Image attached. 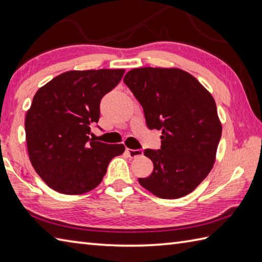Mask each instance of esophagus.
Segmentation results:
<instances>
[{"label":"esophagus","instance_id":"obj_1","mask_svg":"<svg viewBox=\"0 0 262 262\" xmlns=\"http://www.w3.org/2000/svg\"><path fill=\"white\" fill-rule=\"evenodd\" d=\"M126 151H127L128 154H129V157L133 158V159L140 158V157H142V155H143V151H142V149H130V148H126Z\"/></svg>","mask_w":262,"mask_h":262}]
</instances>
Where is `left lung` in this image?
Returning <instances> with one entry per match:
<instances>
[{
	"label": "left lung",
	"mask_w": 262,
	"mask_h": 262,
	"mask_svg": "<svg viewBox=\"0 0 262 262\" xmlns=\"http://www.w3.org/2000/svg\"><path fill=\"white\" fill-rule=\"evenodd\" d=\"M125 84L142 104L149 129L162 130L161 149H145L154 169L138 182L155 196L177 199L213 169L222 124L215 100L196 77L177 68L130 70Z\"/></svg>",
	"instance_id": "8db88e82"
}]
</instances>
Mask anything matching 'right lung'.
Returning a JSON list of instances; mask_svg holds the SVG:
<instances>
[{"mask_svg": "<svg viewBox=\"0 0 262 262\" xmlns=\"http://www.w3.org/2000/svg\"><path fill=\"white\" fill-rule=\"evenodd\" d=\"M125 70L69 71L36 92L25 128L33 169L55 191L82 194L99 186L108 164L124 153L122 144L93 142L100 101L120 82Z\"/></svg>", "mask_w": 262, "mask_h": 262, "instance_id": "right-lung-1", "label": "right lung"}]
</instances>
